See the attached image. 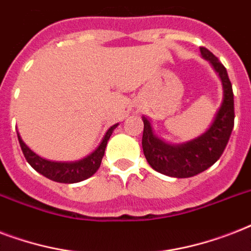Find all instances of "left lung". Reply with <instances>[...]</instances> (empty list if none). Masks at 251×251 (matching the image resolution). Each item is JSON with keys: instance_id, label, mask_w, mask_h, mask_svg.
Returning <instances> with one entry per match:
<instances>
[{"instance_id": "obj_1", "label": "left lung", "mask_w": 251, "mask_h": 251, "mask_svg": "<svg viewBox=\"0 0 251 251\" xmlns=\"http://www.w3.org/2000/svg\"><path fill=\"white\" fill-rule=\"evenodd\" d=\"M201 54L214 68L222 80L223 100L208 129L191 141L173 145L155 134L151 120L142 117L145 129L142 147L149 164L159 173L176 178H187L206 171L222 156L234 125V100L226 69L206 48Z\"/></svg>"}]
</instances>
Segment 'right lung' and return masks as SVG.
I'll return each instance as SVG.
<instances>
[{
	"instance_id": "1",
	"label": "right lung",
	"mask_w": 251,
	"mask_h": 251,
	"mask_svg": "<svg viewBox=\"0 0 251 251\" xmlns=\"http://www.w3.org/2000/svg\"><path fill=\"white\" fill-rule=\"evenodd\" d=\"M118 126V124L110 126L109 129L106 130L104 134L100 145L96 147L95 151L87 155L86 157L80 159L76 161H52L47 160L44 157L39 156L35 153L32 150L29 149L28 146L25 145L23 139L21 138L19 133L18 134V139H19V145L22 147V151L25 153V160L28 161V164L37 171L40 175L45 176L47 178L56 181L61 183H75L80 182L83 179H87L92 175L96 173L100 164H101L102 156L105 152L106 143L109 141L110 135L113 133V130Z\"/></svg>"
}]
</instances>
